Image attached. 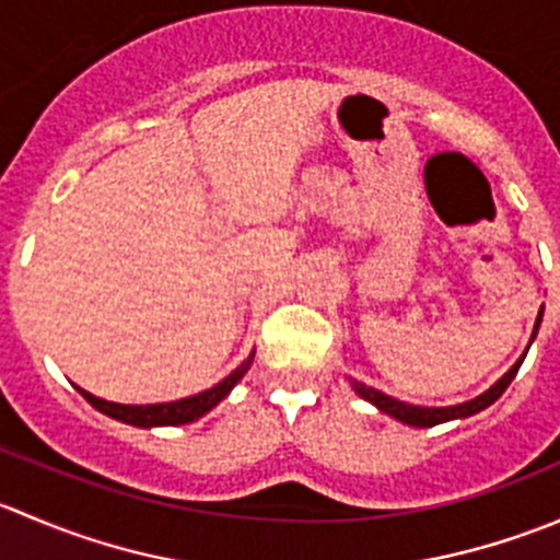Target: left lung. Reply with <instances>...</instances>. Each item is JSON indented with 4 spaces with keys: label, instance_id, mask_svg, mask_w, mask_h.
Segmentation results:
<instances>
[{
    "label": "left lung",
    "instance_id": "obj_1",
    "mask_svg": "<svg viewBox=\"0 0 560 560\" xmlns=\"http://www.w3.org/2000/svg\"><path fill=\"white\" fill-rule=\"evenodd\" d=\"M539 322H541V312H539V316H536L534 336H536V330H539ZM534 336H530V341H534ZM523 360H525V354H523L521 360H517L515 365H512L510 371H506L504 376H501L499 382H495L493 387L488 389V393H482V395H479V398H474V400H466V404L447 406V409H425V406L404 404V400L389 398V395L380 393V389H374V387L360 385V382H352V387H354V393L360 395V398L371 400V404H374L376 409H382V411H385V415L395 417V420L406 422V425H415V428H433V425H439V422H447V420H457V417L477 415V411H482L485 406L493 404L495 398H501V393H504V389L512 385V380H515L517 371H521Z\"/></svg>",
    "mask_w": 560,
    "mask_h": 560
}]
</instances>
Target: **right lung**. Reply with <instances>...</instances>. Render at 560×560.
<instances>
[{
	"label": "right lung",
	"instance_id": "obj_1",
	"mask_svg": "<svg viewBox=\"0 0 560 560\" xmlns=\"http://www.w3.org/2000/svg\"><path fill=\"white\" fill-rule=\"evenodd\" d=\"M254 360V352L248 354L244 363L238 365V369L233 371V374L228 376V380L219 382L217 387L206 389V393H197L191 395V398H180V400H173V404H149V406H127V404H113V400H103L97 398V395L86 393V389H81L83 398L89 400V404L94 406L97 411H103V415L113 417V420H121L127 422V425H138V428H154V425H186V422H195L197 417H202L206 411H211L213 406L219 404V400L224 398V395L230 393L235 385H238L241 380H244V374L248 371V365H252Z\"/></svg>",
	"mask_w": 560,
	"mask_h": 560
}]
</instances>
